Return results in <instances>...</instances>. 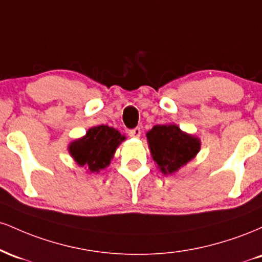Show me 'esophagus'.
<instances>
[{"label":"esophagus","instance_id":"34e87169","mask_svg":"<svg viewBox=\"0 0 262 262\" xmlns=\"http://www.w3.org/2000/svg\"><path fill=\"white\" fill-rule=\"evenodd\" d=\"M129 134H130V137H133V138H139L140 134H141L140 128L132 129V130H129Z\"/></svg>","mask_w":262,"mask_h":262}]
</instances>
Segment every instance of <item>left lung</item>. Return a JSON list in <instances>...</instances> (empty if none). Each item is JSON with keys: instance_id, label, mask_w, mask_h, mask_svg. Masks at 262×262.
<instances>
[{"instance_id": "8db88e82", "label": "left lung", "mask_w": 262, "mask_h": 262, "mask_svg": "<svg viewBox=\"0 0 262 262\" xmlns=\"http://www.w3.org/2000/svg\"><path fill=\"white\" fill-rule=\"evenodd\" d=\"M152 160L164 175L177 172L201 149L197 137L185 133L176 124L155 125L146 133Z\"/></svg>"}]
</instances>
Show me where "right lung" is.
I'll use <instances>...</instances> for the list:
<instances>
[{"instance_id":"right-lung-1","label":"right lung","mask_w":262,"mask_h":262,"mask_svg":"<svg viewBox=\"0 0 262 262\" xmlns=\"http://www.w3.org/2000/svg\"><path fill=\"white\" fill-rule=\"evenodd\" d=\"M124 139L117 129L97 125L90 128L82 138L71 141L69 152L77 165L87 167L90 172H100L111 164L116 149Z\"/></svg>"}]
</instances>
